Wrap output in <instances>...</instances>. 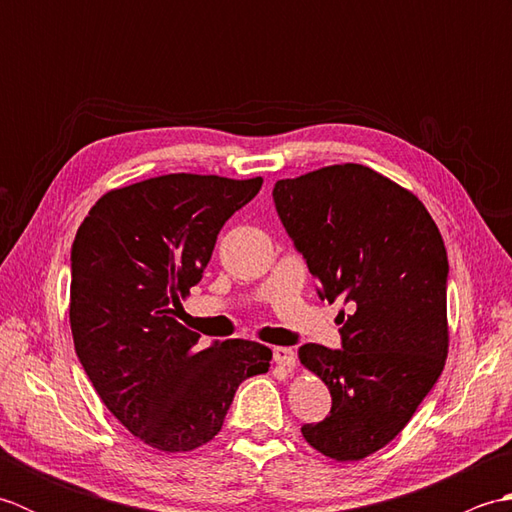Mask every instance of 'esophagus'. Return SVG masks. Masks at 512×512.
Wrapping results in <instances>:
<instances>
[{"instance_id": "esophagus-1", "label": "esophagus", "mask_w": 512, "mask_h": 512, "mask_svg": "<svg viewBox=\"0 0 512 512\" xmlns=\"http://www.w3.org/2000/svg\"><path fill=\"white\" fill-rule=\"evenodd\" d=\"M273 356H275V363L281 365V367H286V369H292L297 365V354H295V350H292V347H275Z\"/></svg>"}]
</instances>
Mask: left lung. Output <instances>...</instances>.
<instances>
[{
    "mask_svg": "<svg viewBox=\"0 0 512 512\" xmlns=\"http://www.w3.org/2000/svg\"><path fill=\"white\" fill-rule=\"evenodd\" d=\"M273 202L321 301L347 306L341 350L299 347L332 396L330 416L301 433L328 458H367L405 429L442 374L447 248L416 195L352 162L277 180Z\"/></svg>",
    "mask_w": 512,
    "mask_h": 512,
    "instance_id": "8db88e82",
    "label": "left lung"
}]
</instances>
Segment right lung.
<instances>
[{"instance_id": "right-lung-1", "label": "right lung", "mask_w": 512, "mask_h": 512, "mask_svg": "<svg viewBox=\"0 0 512 512\" xmlns=\"http://www.w3.org/2000/svg\"><path fill=\"white\" fill-rule=\"evenodd\" d=\"M262 178L169 173L114 189L92 206L70 253L76 356L105 407L167 453L213 440L242 380L266 374L273 352L244 339L200 347L176 321L200 284L222 226Z\"/></svg>"}]
</instances>
